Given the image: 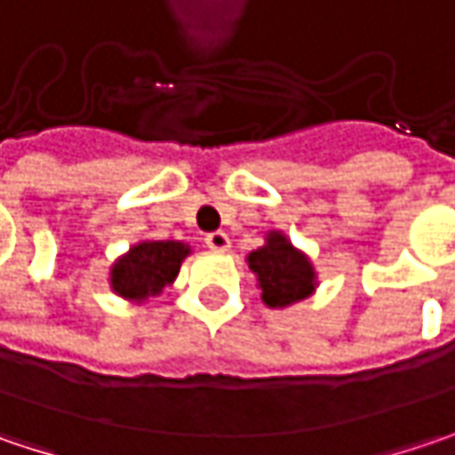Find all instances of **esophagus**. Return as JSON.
I'll use <instances>...</instances> for the list:
<instances>
[{
  "mask_svg": "<svg viewBox=\"0 0 455 455\" xmlns=\"http://www.w3.org/2000/svg\"><path fill=\"white\" fill-rule=\"evenodd\" d=\"M205 247L213 250V252H227L228 247H231V239H228L224 231H213V234L205 236Z\"/></svg>",
  "mask_w": 455,
  "mask_h": 455,
  "instance_id": "1",
  "label": "esophagus"
}]
</instances>
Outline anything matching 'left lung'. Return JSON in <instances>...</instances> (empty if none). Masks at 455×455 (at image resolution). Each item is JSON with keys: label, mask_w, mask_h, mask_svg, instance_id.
Here are the masks:
<instances>
[{"label": "left lung", "mask_w": 455, "mask_h": 455, "mask_svg": "<svg viewBox=\"0 0 455 455\" xmlns=\"http://www.w3.org/2000/svg\"><path fill=\"white\" fill-rule=\"evenodd\" d=\"M257 278L259 299L267 308H288L308 299L319 288V275L304 250H299L281 228L265 231V244L247 254Z\"/></svg>", "instance_id": "obj_1"}]
</instances>
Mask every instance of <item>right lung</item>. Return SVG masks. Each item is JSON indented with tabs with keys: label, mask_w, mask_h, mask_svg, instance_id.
I'll return each instance as SVG.
<instances>
[{
	"label": "right lung",
	"mask_w": 455,
	"mask_h": 455,
	"mask_svg": "<svg viewBox=\"0 0 455 455\" xmlns=\"http://www.w3.org/2000/svg\"><path fill=\"white\" fill-rule=\"evenodd\" d=\"M193 247L177 239H139L123 252L108 273L110 291L123 301L144 304L159 296L180 275L185 257Z\"/></svg>",
	"instance_id": "1"
}]
</instances>
